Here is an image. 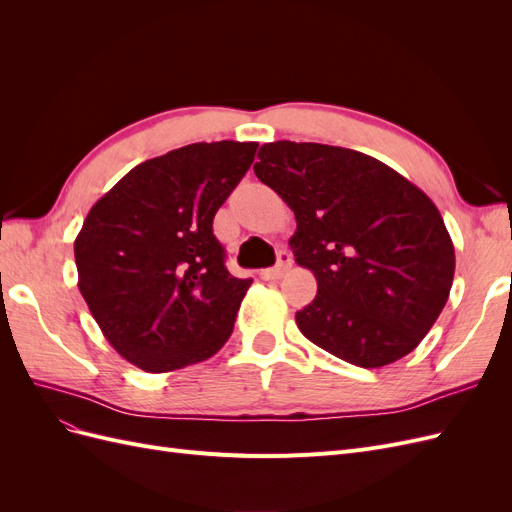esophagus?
<instances>
[{"label": "esophagus", "mask_w": 512, "mask_h": 512, "mask_svg": "<svg viewBox=\"0 0 512 512\" xmlns=\"http://www.w3.org/2000/svg\"><path fill=\"white\" fill-rule=\"evenodd\" d=\"M290 265H292V256L286 250H282L277 254V265L273 269L262 271L260 275L265 277V280H280V277H284V273L290 269Z\"/></svg>", "instance_id": "34e87169"}]
</instances>
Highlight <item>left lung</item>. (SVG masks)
I'll list each match as a JSON object with an SVG mask.
<instances>
[{
	"mask_svg": "<svg viewBox=\"0 0 512 512\" xmlns=\"http://www.w3.org/2000/svg\"><path fill=\"white\" fill-rule=\"evenodd\" d=\"M254 173L294 211L290 250L318 282L294 316L309 342L367 369L421 344L455 275L431 198L376 158L320 143L262 145Z\"/></svg>",
	"mask_w": 512,
	"mask_h": 512,
	"instance_id": "1",
	"label": "left lung"
}]
</instances>
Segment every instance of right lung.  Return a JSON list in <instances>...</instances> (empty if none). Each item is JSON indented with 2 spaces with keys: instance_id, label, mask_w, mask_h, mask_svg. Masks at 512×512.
Here are the masks:
<instances>
[{
  "instance_id": "add662e5",
  "label": "right lung",
  "mask_w": 512,
  "mask_h": 512,
  "mask_svg": "<svg viewBox=\"0 0 512 512\" xmlns=\"http://www.w3.org/2000/svg\"><path fill=\"white\" fill-rule=\"evenodd\" d=\"M258 143H194L134 166L74 241L79 290L123 359L164 374L218 352L252 280L230 275L213 218Z\"/></svg>"
}]
</instances>
